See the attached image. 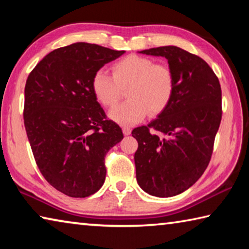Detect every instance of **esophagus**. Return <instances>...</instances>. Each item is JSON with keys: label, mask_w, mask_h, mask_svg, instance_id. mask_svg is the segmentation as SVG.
<instances>
[{"label": "esophagus", "mask_w": 249, "mask_h": 249, "mask_svg": "<svg viewBox=\"0 0 249 249\" xmlns=\"http://www.w3.org/2000/svg\"><path fill=\"white\" fill-rule=\"evenodd\" d=\"M122 130H123V134L126 135V136L132 133V129H130V127H128V126H122Z\"/></svg>", "instance_id": "obj_1"}]
</instances>
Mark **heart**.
<instances>
[{
  "mask_svg": "<svg viewBox=\"0 0 249 249\" xmlns=\"http://www.w3.org/2000/svg\"><path fill=\"white\" fill-rule=\"evenodd\" d=\"M113 75L98 70L92 78V91L105 107L114 105L126 89L125 102L109 109L108 116L121 125H133L155 116L171 102L175 93V74L169 67L155 64L153 59L129 54L112 67Z\"/></svg>",
  "mask_w": 249,
  "mask_h": 249,
  "instance_id": "heart-1",
  "label": "heart"
}]
</instances>
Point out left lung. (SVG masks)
Listing matches in <instances>:
<instances>
[{
  "label": "left lung",
  "mask_w": 249,
  "mask_h": 249,
  "mask_svg": "<svg viewBox=\"0 0 249 249\" xmlns=\"http://www.w3.org/2000/svg\"><path fill=\"white\" fill-rule=\"evenodd\" d=\"M140 53L165 57L175 74L169 105L132 132L138 142L134 156L138 185L150 196L169 197L195 184L209 165L222 119L221 86L203 59L177 46Z\"/></svg>",
  "instance_id": "8db88e82"
}]
</instances>
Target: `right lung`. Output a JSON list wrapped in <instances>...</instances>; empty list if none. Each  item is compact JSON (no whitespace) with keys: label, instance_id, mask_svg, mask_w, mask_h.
<instances>
[{"label":"right lung","instance_id":"add662e5","mask_svg":"<svg viewBox=\"0 0 249 249\" xmlns=\"http://www.w3.org/2000/svg\"><path fill=\"white\" fill-rule=\"evenodd\" d=\"M124 50L75 43L49 53L25 86L24 124L41 175L58 191L86 197L105 180L104 158L123 140L92 91V78Z\"/></svg>","mask_w":249,"mask_h":249}]
</instances>
